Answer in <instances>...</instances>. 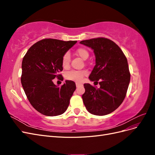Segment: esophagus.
<instances>
[{"label": "esophagus", "mask_w": 155, "mask_h": 155, "mask_svg": "<svg viewBox=\"0 0 155 155\" xmlns=\"http://www.w3.org/2000/svg\"><path fill=\"white\" fill-rule=\"evenodd\" d=\"M76 87H79V86H81V84H80V83H76Z\"/></svg>", "instance_id": "34e87169"}]
</instances>
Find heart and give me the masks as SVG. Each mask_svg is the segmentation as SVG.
<instances>
[{"mask_svg": "<svg viewBox=\"0 0 155 155\" xmlns=\"http://www.w3.org/2000/svg\"><path fill=\"white\" fill-rule=\"evenodd\" d=\"M76 54L83 60H86L89 55V53L87 49L84 48H79L76 50ZM70 62V57L68 53L65 54L62 58V65L64 68L68 67ZM87 75L86 70H71L65 74V78L68 80L75 82H81L83 77Z\"/></svg>", "mask_w": 155, "mask_h": 155, "instance_id": "b5f03b06", "label": "heart"}]
</instances>
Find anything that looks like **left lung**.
I'll return each instance as SVG.
<instances>
[{"mask_svg":"<svg viewBox=\"0 0 155 155\" xmlns=\"http://www.w3.org/2000/svg\"><path fill=\"white\" fill-rule=\"evenodd\" d=\"M80 43L94 50L96 65L88 78L92 81H99L100 85L96 88L84 84L83 104L92 114H110L122 104L127 91L130 79L127 60L119 46L110 39L99 37Z\"/></svg>","mask_w":155,"mask_h":155,"instance_id":"obj_1","label":"left lung"}]
</instances>
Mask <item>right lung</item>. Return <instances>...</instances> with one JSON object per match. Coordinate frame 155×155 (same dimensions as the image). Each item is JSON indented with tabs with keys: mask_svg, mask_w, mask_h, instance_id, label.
I'll return each mask as SVG.
<instances>
[{
	"mask_svg": "<svg viewBox=\"0 0 155 155\" xmlns=\"http://www.w3.org/2000/svg\"><path fill=\"white\" fill-rule=\"evenodd\" d=\"M77 43L45 39L32 45L22 62L21 83L31 105L42 114L55 116L63 114L76 88L72 81L66 80L61 87L53 79L63 70L62 58Z\"/></svg>",
	"mask_w": 155,
	"mask_h": 155,
	"instance_id": "add662e5",
	"label": "right lung"
}]
</instances>
